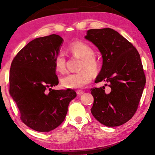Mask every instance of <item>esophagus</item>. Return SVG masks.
I'll use <instances>...</instances> for the list:
<instances>
[{
  "instance_id": "34e87169",
  "label": "esophagus",
  "mask_w": 155,
  "mask_h": 155,
  "mask_svg": "<svg viewBox=\"0 0 155 155\" xmlns=\"http://www.w3.org/2000/svg\"><path fill=\"white\" fill-rule=\"evenodd\" d=\"M84 93V91L83 90H77V94L78 95H81V94H83Z\"/></svg>"
}]
</instances>
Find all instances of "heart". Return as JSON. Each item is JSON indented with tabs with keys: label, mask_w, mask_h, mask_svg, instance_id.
I'll return each instance as SVG.
<instances>
[{
	"label": "heart",
	"mask_w": 155,
	"mask_h": 155,
	"mask_svg": "<svg viewBox=\"0 0 155 155\" xmlns=\"http://www.w3.org/2000/svg\"><path fill=\"white\" fill-rule=\"evenodd\" d=\"M67 51L72 57H79L81 61L78 66L79 72L69 73L61 78V83L66 88H81L91 81V73L96 74L100 68L98 59L94 56L95 51L88 44L81 41H74L67 46ZM54 66L57 72L64 73L66 70V57L59 52L54 59Z\"/></svg>",
	"instance_id": "1"
}]
</instances>
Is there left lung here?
Masks as SVG:
<instances>
[{"label": "left lung", "mask_w": 155, "mask_h": 155, "mask_svg": "<svg viewBox=\"0 0 155 155\" xmlns=\"http://www.w3.org/2000/svg\"><path fill=\"white\" fill-rule=\"evenodd\" d=\"M85 38L98 47L103 59L95 82L106 81L109 87H94L91 93L93 116L107 127H117L137 111L146 84L140 55L135 47L110 28L90 29Z\"/></svg>", "instance_id": "8db88e82"}]
</instances>
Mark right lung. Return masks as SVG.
Here are the masks:
<instances>
[{"instance_id":"right-lung-1","label":"right lung","mask_w":155,"mask_h":155,"mask_svg":"<svg viewBox=\"0 0 155 155\" xmlns=\"http://www.w3.org/2000/svg\"><path fill=\"white\" fill-rule=\"evenodd\" d=\"M63 39L58 35L36 38L18 52L9 72V93L23 123L39 132H49L64 121L72 89L52 90L59 80L54 59Z\"/></svg>"}]
</instances>
